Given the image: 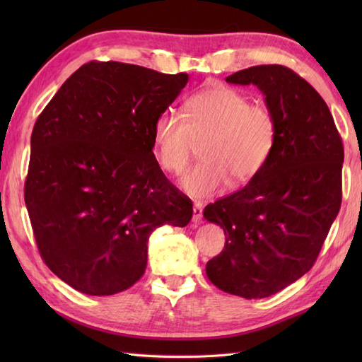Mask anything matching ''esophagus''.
Instances as JSON below:
<instances>
[{"label":"esophagus","mask_w":362,"mask_h":362,"mask_svg":"<svg viewBox=\"0 0 362 362\" xmlns=\"http://www.w3.org/2000/svg\"><path fill=\"white\" fill-rule=\"evenodd\" d=\"M202 213H204V205L201 202H196L193 206V222L194 224H201Z\"/></svg>","instance_id":"34e87169"}]
</instances>
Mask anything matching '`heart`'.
Here are the masks:
<instances>
[{"label": "heart", "instance_id": "obj_1", "mask_svg": "<svg viewBox=\"0 0 362 362\" xmlns=\"http://www.w3.org/2000/svg\"><path fill=\"white\" fill-rule=\"evenodd\" d=\"M279 136L274 112L250 104L244 91L214 86L187 99L182 117L171 110L153 122L152 141L160 168L182 174L201 144V161L182 177L180 188L191 197H209L228 180L244 185L263 171Z\"/></svg>", "mask_w": 362, "mask_h": 362}]
</instances>
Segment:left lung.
Here are the masks:
<instances>
[{"mask_svg": "<svg viewBox=\"0 0 362 362\" xmlns=\"http://www.w3.org/2000/svg\"><path fill=\"white\" fill-rule=\"evenodd\" d=\"M257 86L279 124L271 160L243 189L205 206L226 245L206 263L228 294L264 298L316 263L342 201L344 146L324 99L283 65H258L226 78Z\"/></svg>", "mask_w": 362, "mask_h": 362, "instance_id": "8db88e82", "label": "left lung"}]
</instances>
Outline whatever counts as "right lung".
I'll return each mask as SVG.
<instances>
[{"label":"right lung","instance_id":"right-lung-1","mask_svg":"<svg viewBox=\"0 0 362 362\" xmlns=\"http://www.w3.org/2000/svg\"><path fill=\"white\" fill-rule=\"evenodd\" d=\"M187 73L82 65L37 118L25 202L38 252L76 291L112 296L146 271L157 227H185L193 204L158 166L153 122Z\"/></svg>","mask_w":362,"mask_h":362}]
</instances>
